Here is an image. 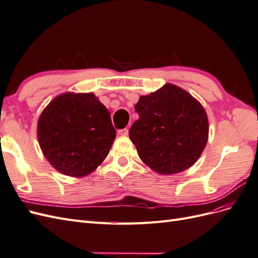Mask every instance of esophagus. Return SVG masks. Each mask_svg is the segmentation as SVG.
<instances>
[{
	"label": "esophagus",
	"instance_id": "1",
	"mask_svg": "<svg viewBox=\"0 0 258 258\" xmlns=\"http://www.w3.org/2000/svg\"><path fill=\"white\" fill-rule=\"evenodd\" d=\"M128 129L127 128H123V129H119L118 131H117V134H118L119 136H128Z\"/></svg>",
	"mask_w": 258,
	"mask_h": 258
}]
</instances>
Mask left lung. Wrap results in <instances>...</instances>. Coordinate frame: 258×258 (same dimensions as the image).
Wrapping results in <instances>:
<instances>
[{"instance_id":"8db88e82","label":"left lung","mask_w":258,"mask_h":258,"mask_svg":"<svg viewBox=\"0 0 258 258\" xmlns=\"http://www.w3.org/2000/svg\"><path fill=\"white\" fill-rule=\"evenodd\" d=\"M129 130L139 157L155 172L171 175L190 168L204 152L209 120L204 106L173 84L141 96Z\"/></svg>"}]
</instances>
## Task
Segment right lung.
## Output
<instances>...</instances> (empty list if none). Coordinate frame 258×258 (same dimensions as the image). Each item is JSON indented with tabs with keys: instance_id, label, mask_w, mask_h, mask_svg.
<instances>
[{
	"instance_id": "add662e5",
	"label": "right lung",
	"mask_w": 258,
	"mask_h": 258,
	"mask_svg": "<svg viewBox=\"0 0 258 258\" xmlns=\"http://www.w3.org/2000/svg\"><path fill=\"white\" fill-rule=\"evenodd\" d=\"M115 138L111 114L92 92L61 93L37 121V140L45 158L68 176L93 172L106 158Z\"/></svg>"
}]
</instances>
